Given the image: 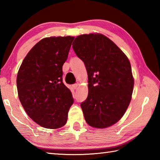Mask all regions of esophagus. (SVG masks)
I'll return each instance as SVG.
<instances>
[{
    "label": "esophagus",
    "mask_w": 160,
    "mask_h": 160,
    "mask_svg": "<svg viewBox=\"0 0 160 160\" xmlns=\"http://www.w3.org/2000/svg\"><path fill=\"white\" fill-rule=\"evenodd\" d=\"M78 83H75V84H73V85H72V88H73V89H76L78 88Z\"/></svg>",
    "instance_id": "1"
}]
</instances>
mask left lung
Instances as JSON below:
<instances>
[{
    "mask_svg": "<svg viewBox=\"0 0 160 160\" xmlns=\"http://www.w3.org/2000/svg\"><path fill=\"white\" fill-rule=\"evenodd\" d=\"M72 49L88 75V96L80 104L87 123L99 129L112 125L124 115L132 98L133 78L128 58L101 34L78 36Z\"/></svg>",
    "mask_w": 160,
    "mask_h": 160,
    "instance_id": "obj_1",
    "label": "left lung"
}]
</instances>
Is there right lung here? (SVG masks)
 Here are the masks:
<instances>
[{"mask_svg":"<svg viewBox=\"0 0 160 160\" xmlns=\"http://www.w3.org/2000/svg\"><path fill=\"white\" fill-rule=\"evenodd\" d=\"M75 38L50 37L39 41L22 62L17 77L19 98L40 126L57 129L67 122L74 99L63 82L62 66Z\"/></svg>","mask_w":160,"mask_h":160,"instance_id":"add662e5","label":"right lung"}]
</instances>
